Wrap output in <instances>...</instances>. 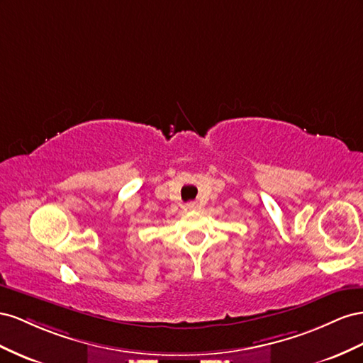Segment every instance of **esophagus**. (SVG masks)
Returning a JSON list of instances; mask_svg holds the SVG:
<instances>
[{
	"mask_svg": "<svg viewBox=\"0 0 363 363\" xmlns=\"http://www.w3.org/2000/svg\"><path fill=\"white\" fill-rule=\"evenodd\" d=\"M187 208H189V210H194V208H196V202H189V203H187Z\"/></svg>",
	"mask_w": 363,
	"mask_h": 363,
	"instance_id": "1",
	"label": "esophagus"
}]
</instances>
